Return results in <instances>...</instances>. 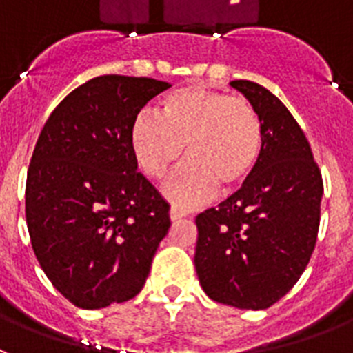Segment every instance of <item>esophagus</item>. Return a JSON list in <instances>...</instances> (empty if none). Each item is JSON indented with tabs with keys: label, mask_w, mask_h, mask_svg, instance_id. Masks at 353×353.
<instances>
[{
	"label": "esophagus",
	"mask_w": 353,
	"mask_h": 353,
	"mask_svg": "<svg viewBox=\"0 0 353 353\" xmlns=\"http://www.w3.org/2000/svg\"><path fill=\"white\" fill-rule=\"evenodd\" d=\"M188 217V213L183 212V210L179 208H170V221L172 222H177V221H181V219Z\"/></svg>",
	"instance_id": "1"
}]
</instances>
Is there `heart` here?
Segmentation results:
<instances>
[{
	"instance_id": "b5f03b06",
	"label": "heart",
	"mask_w": 353,
	"mask_h": 353,
	"mask_svg": "<svg viewBox=\"0 0 353 353\" xmlns=\"http://www.w3.org/2000/svg\"><path fill=\"white\" fill-rule=\"evenodd\" d=\"M131 150L145 176L163 177L183 156L188 161L163 183V194L177 208L208 201L217 186L236 190L262 156L263 127L248 100L203 85H185L163 102V117L140 111L129 132Z\"/></svg>"
}]
</instances>
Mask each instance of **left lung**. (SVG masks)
Listing matches in <instances>:
<instances>
[{
    "mask_svg": "<svg viewBox=\"0 0 353 353\" xmlns=\"http://www.w3.org/2000/svg\"><path fill=\"white\" fill-rule=\"evenodd\" d=\"M263 127L260 161L241 190L195 219V271L208 298L236 309L276 303L300 280L319 230L323 181L289 109L263 85L233 81Z\"/></svg>",
    "mask_w": 353,
    "mask_h": 353,
    "instance_id": "left-lung-1",
    "label": "left lung"
}]
</instances>
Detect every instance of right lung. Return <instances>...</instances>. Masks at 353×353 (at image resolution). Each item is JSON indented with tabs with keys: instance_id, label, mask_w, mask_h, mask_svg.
<instances>
[{
	"instance_id": "obj_1",
	"label": "right lung",
	"mask_w": 353,
	"mask_h": 353,
	"mask_svg": "<svg viewBox=\"0 0 353 353\" xmlns=\"http://www.w3.org/2000/svg\"><path fill=\"white\" fill-rule=\"evenodd\" d=\"M170 84L103 75L53 109L32 154L25 212L44 274L85 310L134 298L170 228L168 203L138 172L129 132Z\"/></svg>"
}]
</instances>
